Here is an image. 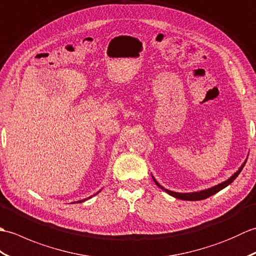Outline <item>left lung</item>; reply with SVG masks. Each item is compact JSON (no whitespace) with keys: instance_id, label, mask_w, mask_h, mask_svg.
<instances>
[{"instance_id":"obj_1","label":"left lung","mask_w":256,"mask_h":256,"mask_svg":"<svg viewBox=\"0 0 256 256\" xmlns=\"http://www.w3.org/2000/svg\"><path fill=\"white\" fill-rule=\"evenodd\" d=\"M246 162H244V164L242 165V167L240 168V170H238V172L234 174V175H233L231 178L228 179L226 182H222V184H216V186L212 187V188L202 190V192H192V194H179V192H170V190H167V189H165V188H162V187L160 186V184L155 180V179H154V182H156L157 186H158L160 188H162V190H165V192H166L168 194H170V196H172V197H175V198H177V199L189 200V201L204 200V199H206V198H209L210 196H212V194H216V192H219L221 189H224V188H226V186H229V184H230L233 180H234V179L238 176V174L241 172V170H243L244 165H246Z\"/></svg>"}]
</instances>
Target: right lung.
I'll list each match as a JSON object with an SVG mask.
<instances>
[{"mask_svg":"<svg viewBox=\"0 0 256 256\" xmlns=\"http://www.w3.org/2000/svg\"><path fill=\"white\" fill-rule=\"evenodd\" d=\"M78 202H82V201H78Z\"/></svg>","mask_w":256,"mask_h":256,"instance_id":"right-lung-1","label":"right lung"}]
</instances>
